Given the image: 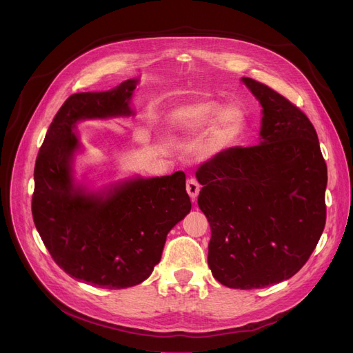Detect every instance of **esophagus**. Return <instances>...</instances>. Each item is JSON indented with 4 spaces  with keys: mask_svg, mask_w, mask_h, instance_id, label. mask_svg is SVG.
Returning a JSON list of instances; mask_svg holds the SVG:
<instances>
[{
    "mask_svg": "<svg viewBox=\"0 0 353 353\" xmlns=\"http://www.w3.org/2000/svg\"><path fill=\"white\" fill-rule=\"evenodd\" d=\"M186 190H188V193H189L192 200H194L197 197V194L200 192V184H199V181L194 177L188 179V181H186Z\"/></svg>",
    "mask_w": 353,
    "mask_h": 353,
    "instance_id": "esophagus-1",
    "label": "esophagus"
}]
</instances>
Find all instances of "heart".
Listing matches in <instances>:
<instances>
[{"instance_id":"1","label":"heart","mask_w":353,"mask_h":353,"mask_svg":"<svg viewBox=\"0 0 353 353\" xmlns=\"http://www.w3.org/2000/svg\"><path fill=\"white\" fill-rule=\"evenodd\" d=\"M217 104L197 103L180 107L172 117V127L176 132L190 134L205 130L217 113ZM242 125V113L236 107H226L217 114L208 140V150L217 152L226 145Z\"/></svg>"}]
</instances>
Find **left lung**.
Listing matches in <instances>:
<instances>
[{
  "instance_id": "left-lung-1",
  "label": "left lung",
  "mask_w": 353,
  "mask_h": 353,
  "mask_svg": "<svg viewBox=\"0 0 353 353\" xmlns=\"http://www.w3.org/2000/svg\"><path fill=\"white\" fill-rule=\"evenodd\" d=\"M242 80L263 107L262 140L221 150L196 177L213 277L248 290L286 281L307 262L326 223L327 169L303 111L266 84Z\"/></svg>"
}]
</instances>
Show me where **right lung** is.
<instances>
[{"label": "right lung", "instance_id": "right-lung-1", "mask_svg": "<svg viewBox=\"0 0 353 353\" xmlns=\"http://www.w3.org/2000/svg\"><path fill=\"white\" fill-rule=\"evenodd\" d=\"M136 83L71 94L35 160L34 225L54 262L91 286L124 289L145 281L160 262L167 233L192 209L183 172L130 180L107 193H85L74 184L71 157L80 147L74 125L133 114L128 103Z\"/></svg>", "mask_w": 353, "mask_h": 353}]
</instances>
